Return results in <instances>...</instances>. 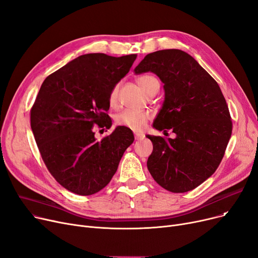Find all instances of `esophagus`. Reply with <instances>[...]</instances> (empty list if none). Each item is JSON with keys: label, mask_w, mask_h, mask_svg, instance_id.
<instances>
[{"label": "esophagus", "mask_w": 258, "mask_h": 258, "mask_svg": "<svg viewBox=\"0 0 258 258\" xmlns=\"http://www.w3.org/2000/svg\"><path fill=\"white\" fill-rule=\"evenodd\" d=\"M145 137V135L143 133H135V139L136 140H141Z\"/></svg>", "instance_id": "1"}]
</instances>
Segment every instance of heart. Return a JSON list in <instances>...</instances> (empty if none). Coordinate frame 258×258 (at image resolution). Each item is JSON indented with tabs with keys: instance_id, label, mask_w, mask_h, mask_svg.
<instances>
[{
	"instance_id": "obj_1",
	"label": "heart",
	"mask_w": 258,
	"mask_h": 258,
	"mask_svg": "<svg viewBox=\"0 0 258 258\" xmlns=\"http://www.w3.org/2000/svg\"><path fill=\"white\" fill-rule=\"evenodd\" d=\"M137 82L144 94L149 91V88L153 84L159 83L158 80H157L154 76H151V75H143L139 77L137 79ZM117 98H118V85L114 86L109 94L108 102L110 106H115L117 104ZM150 118H151V115L148 113V111H136V110L125 109L116 116L115 122L119 126L127 127L133 131L140 132L145 127V125H147Z\"/></svg>"
}]
</instances>
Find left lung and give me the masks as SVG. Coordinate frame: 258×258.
Returning a JSON list of instances; mask_svg holds the SVG:
<instances>
[{"instance_id": "1", "label": "left lung", "mask_w": 258, "mask_h": 258, "mask_svg": "<svg viewBox=\"0 0 258 258\" xmlns=\"http://www.w3.org/2000/svg\"><path fill=\"white\" fill-rule=\"evenodd\" d=\"M149 72L164 84L153 127L172 130L176 137L148 135L153 142L148 169L167 191L188 192L214 174L225 155L232 134L229 107L217 82L185 51L147 54L134 73Z\"/></svg>"}]
</instances>
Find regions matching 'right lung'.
I'll return each instance as SVG.
<instances>
[{
	"mask_svg": "<svg viewBox=\"0 0 258 258\" xmlns=\"http://www.w3.org/2000/svg\"><path fill=\"white\" fill-rule=\"evenodd\" d=\"M137 54H82L49 75L30 110V125L42 159L63 187L93 195L108 184L123 153L134 142L117 126L98 141L93 127L110 128L108 97L130 72Z\"/></svg>",
	"mask_w": 258,
	"mask_h": 258,
	"instance_id": "add662e5",
	"label": "right lung"
}]
</instances>
